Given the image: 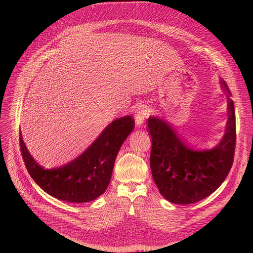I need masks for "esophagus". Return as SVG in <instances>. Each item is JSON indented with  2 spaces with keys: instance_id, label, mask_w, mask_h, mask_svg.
Returning a JSON list of instances; mask_svg holds the SVG:
<instances>
[{
  "instance_id": "1",
  "label": "esophagus",
  "mask_w": 253,
  "mask_h": 253,
  "mask_svg": "<svg viewBox=\"0 0 253 253\" xmlns=\"http://www.w3.org/2000/svg\"><path fill=\"white\" fill-rule=\"evenodd\" d=\"M147 116H148V109L146 106L140 105V106L136 107V109L134 110V114H133L136 126L140 127L143 125Z\"/></svg>"
}]
</instances>
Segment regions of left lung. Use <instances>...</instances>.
Segmentation results:
<instances>
[{
  "instance_id": "1",
  "label": "left lung",
  "mask_w": 253,
  "mask_h": 253,
  "mask_svg": "<svg viewBox=\"0 0 253 253\" xmlns=\"http://www.w3.org/2000/svg\"><path fill=\"white\" fill-rule=\"evenodd\" d=\"M227 92L228 120L222 139L211 149L195 150L186 144L164 119L149 117L152 139L150 167L161 195L176 205H190L211 195L227 177L234 161L236 115L231 91Z\"/></svg>"
}]
</instances>
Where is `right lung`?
<instances>
[{"label":"right lung","instance_id":"obj_1","mask_svg":"<svg viewBox=\"0 0 253 253\" xmlns=\"http://www.w3.org/2000/svg\"><path fill=\"white\" fill-rule=\"evenodd\" d=\"M134 124L128 115L114 120L80 156L58 168L40 166L20 132L21 154L30 176L49 196L68 203L92 202L107 189L119 150Z\"/></svg>","mask_w":253,"mask_h":253}]
</instances>
